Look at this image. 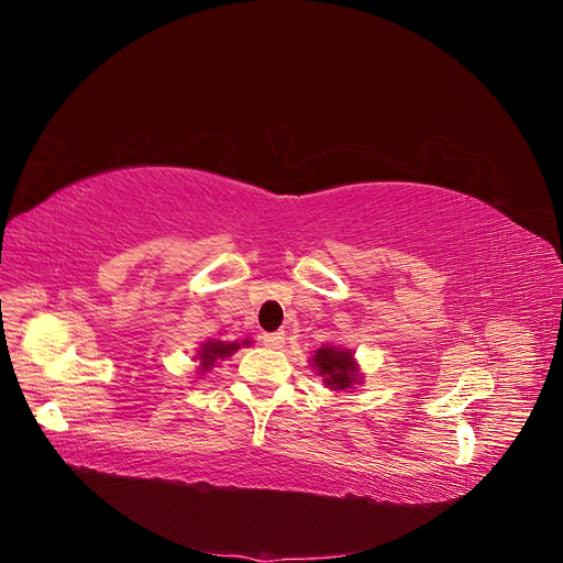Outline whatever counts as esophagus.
<instances>
[{
  "mask_svg": "<svg viewBox=\"0 0 563 563\" xmlns=\"http://www.w3.org/2000/svg\"><path fill=\"white\" fill-rule=\"evenodd\" d=\"M284 333L282 331H277V333H265L263 335V345L265 347H272V350H279V347H284Z\"/></svg>",
  "mask_w": 563,
  "mask_h": 563,
  "instance_id": "esophagus-1",
  "label": "esophagus"
}]
</instances>
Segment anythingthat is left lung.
<instances>
[{"instance_id":"left-lung-1","label":"left lung","mask_w":563,"mask_h":563,"mask_svg":"<svg viewBox=\"0 0 563 563\" xmlns=\"http://www.w3.org/2000/svg\"><path fill=\"white\" fill-rule=\"evenodd\" d=\"M312 371L333 391H352L354 385H362V368L354 360V352L338 345H321L310 360Z\"/></svg>"}]
</instances>
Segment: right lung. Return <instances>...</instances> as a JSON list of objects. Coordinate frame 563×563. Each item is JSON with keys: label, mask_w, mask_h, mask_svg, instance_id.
<instances>
[{"label": "right lung", "mask_w": 563, "mask_h": 563, "mask_svg": "<svg viewBox=\"0 0 563 563\" xmlns=\"http://www.w3.org/2000/svg\"><path fill=\"white\" fill-rule=\"evenodd\" d=\"M253 343L251 338H244V340H232V343H223V340H203V343L199 345L197 354H195V362H199L197 366V373L199 376H203V373L211 371L216 366V362H223L228 360V356H232L240 347H249Z\"/></svg>", "instance_id": "obj_1"}]
</instances>
